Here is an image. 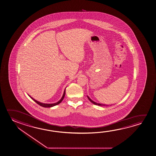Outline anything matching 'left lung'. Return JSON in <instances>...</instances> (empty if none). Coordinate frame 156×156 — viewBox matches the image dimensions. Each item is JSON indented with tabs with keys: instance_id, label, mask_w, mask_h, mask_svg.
<instances>
[{
	"instance_id": "1",
	"label": "left lung",
	"mask_w": 156,
	"mask_h": 156,
	"mask_svg": "<svg viewBox=\"0 0 156 156\" xmlns=\"http://www.w3.org/2000/svg\"><path fill=\"white\" fill-rule=\"evenodd\" d=\"M87 98H88V99H89V100L91 102L93 103V104H94V105H98V106H108V105H104V104H99V103L95 102H94V101H93L92 99H90V98L88 96H87Z\"/></svg>"
}]
</instances>
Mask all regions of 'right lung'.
<instances>
[{"mask_svg": "<svg viewBox=\"0 0 156 156\" xmlns=\"http://www.w3.org/2000/svg\"><path fill=\"white\" fill-rule=\"evenodd\" d=\"M65 94H66V89H64V93H63V94L62 98L60 99L58 101L56 102V103H54V104H44V103H42V102H40L38 101L37 100H36L34 99V98H32V97H30V95H29L34 101L36 102L37 104H38L41 106L43 107H52L55 106H56V105H58V104H60V103L62 101V100L64 99Z\"/></svg>", "mask_w": 156, "mask_h": 156, "instance_id": "add662e5", "label": "right lung"}]
</instances>
